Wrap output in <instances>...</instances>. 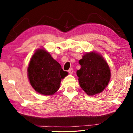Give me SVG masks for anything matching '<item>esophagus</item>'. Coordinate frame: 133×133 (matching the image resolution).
Segmentation results:
<instances>
[{
  "label": "esophagus",
  "instance_id": "esophagus-1",
  "mask_svg": "<svg viewBox=\"0 0 133 133\" xmlns=\"http://www.w3.org/2000/svg\"><path fill=\"white\" fill-rule=\"evenodd\" d=\"M73 71H74V70H73V69H72V68H70V70L68 71V72L70 74H72V72H73Z\"/></svg>",
  "mask_w": 133,
  "mask_h": 133
}]
</instances>
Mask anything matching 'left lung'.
Returning <instances> with one entry per match:
<instances>
[{
  "label": "left lung",
  "mask_w": 133,
  "mask_h": 133,
  "mask_svg": "<svg viewBox=\"0 0 133 133\" xmlns=\"http://www.w3.org/2000/svg\"><path fill=\"white\" fill-rule=\"evenodd\" d=\"M81 68L76 72L82 89L89 96L103 91L111 77L109 66L103 57L95 52H88L79 61Z\"/></svg>",
  "instance_id": "left-lung-1"
}]
</instances>
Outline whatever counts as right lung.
Returning a JSON list of instances; mask_svg holds the SVG:
<instances>
[{
	"mask_svg": "<svg viewBox=\"0 0 133 133\" xmlns=\"http://www.w3.org/2000/svg\"><path fill=\"white\" fill-rule=\"evenodd\" d=\"M68 72L43 49L36 51L28 68V79L36 91L43 95H52L59 89L61 79Z\"/></svg>",
	"mask_w": 133,
	"mask_h": 133,
	"instance_id": "1",
	"label": "right lung"
}]
</instances>
